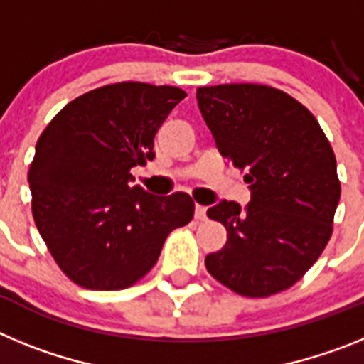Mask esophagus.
<instances>
[{"mask_svg": "<svg viewBox=\"0 0 364 364\" xmlns=\"http://www.w3.org/2000/svg\"><path fill=\"white\" fill-rule=\"evenodd\" d=\"M195 218H197V220H205V208H204V205H200V204L195 205Z\"/></svg>", "mask_w": 364, "mask_h": 364, "instance_id": "34e87169", "label": "esophagus"}]
</instances>
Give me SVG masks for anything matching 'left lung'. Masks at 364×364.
Here are the masks:
<instances>
[{
  "instance_id": "8db88e82",
  "label": "left lung",
  "mask_w": 364,
  "mask_h": 364,
  "mask_svg": "<svg viewBox=\"0 0 364 364\" xmlns=\"http://www.w3.org/2000/svg\"><path fill=\"white\" fill-rule=\"evenodd\" d=\"M198 107L218 153L246 171L252 200H220L208 217L228 240L205 257L208 272L244 297L294 286L332 237L341 197L332 146L297 100L268 85L198 87Z\"/></svg>"
}]
</instances>
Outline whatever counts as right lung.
Instances as JSON below:
<instances>
[{
    "mask_svg": "<svg viewBox=\"0 0 364 364\" xmlns=\"http://www.w3.org/2000/svg\"><path fill=\"white\" fill-rule=\"evenodd\" d=\"M178 87L112 83L53 118L28 169L32 217L67 277L89 290H124L159 260L167 235L195 213L188 193L131 186L154 159V134L186 98Z\"/></svg>",
    "mask_w": 364,
    "mask_h": 364,
    "instance_id": "1",
    "label": "right lung"
}]
</instances>
